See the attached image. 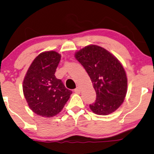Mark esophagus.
Here are the masks:
<instances>
[{
  "label": "esophagus",
  "mask_w": 154,
  "mask_h": 154,
  "mask_svg": "<svg viewBox=\"0 0 154 154\" xmlns=\"http://www.w3.org/2000/svg\"><path fill=\"white\" fill-rule=\"evenodd\" d=\"M80 91H81V90L79 87L76 88V89H75V93H77V94H79V93H80Z\"/></svg>",
  "instance_id": "34e87169"
}]
</instances>
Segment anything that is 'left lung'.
Wrapping results in <instances>:
<instances>
[{
  "mask_svg": "<svg viewBox=\"0 0 154 154\" xmlns=\"http://www.w3.org/2000/svg\"><path fill=\"white\" fill-rule=\"evenodd\" d=\"M85 67L96 93V100L90 109L94 113L107 116L123 103L128 91V78L121 63L111 53L91 44L75 53Z\"/></svg>",
  "mask_w": 154,
  "mask_h": 154,
  "instance_id": "1",
  "label": "left lung"
}]
</instances>
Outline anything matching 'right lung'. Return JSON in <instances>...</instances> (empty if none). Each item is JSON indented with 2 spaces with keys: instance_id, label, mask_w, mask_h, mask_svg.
Segmentation results:
<instances>
[{
  "instance_id": "obj_1",
  "label": "right lung",
  "mask_w": 154,
  "mask_h": 154,
  "mask_svg": "<svg viewBox=\"0 0 154 154\" xmlns=\"http://www.w3.org/2000/svg\"><path fill=\"white\" fill-rule=\"evenodd\" d=\"M61 56L55 51L41 53L33 60L22 84L29 107L44 118L58 114L72 94L55 76Z\"/></svg>"
}]
</instances>
